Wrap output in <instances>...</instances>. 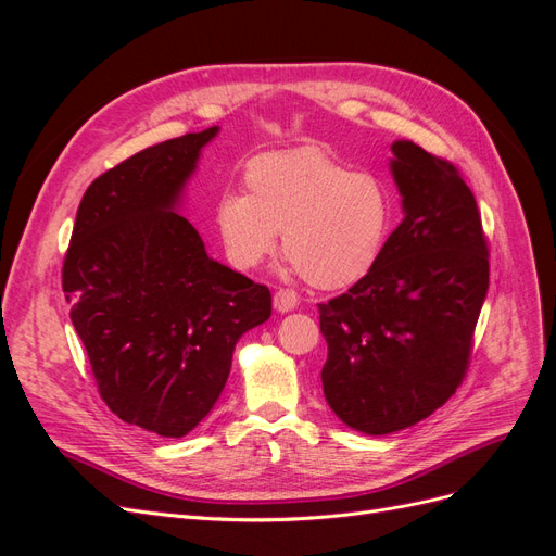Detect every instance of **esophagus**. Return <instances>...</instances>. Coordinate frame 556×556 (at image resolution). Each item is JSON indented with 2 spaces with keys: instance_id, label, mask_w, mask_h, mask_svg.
Wrapping results in <instances>:
<instances>
[{
  "instance_id": "34e87169",
  "label": "esophagus",
  "mask_w": 556,
  "mask_h": 556,
  "mask_svg": "<svg viewBox=\"0 0 556 556\" xmlns=\"http://www.w3.org/2000/svg\"><path fill=\"white\" fill-rule=\"evenodd\" d=\"M299 306V296L292 292V290H285L280 288L276 294H274V308L278 313H290Z\"/></svg>"
}]
</instances>
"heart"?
<instances>
[{
  "label": "heart",
  "instance_id": "1",
  "mask_svg": "<svg viewBox=\"0 0 556 556\" xmlns=\"http://www.w3.org/2000/svg\"><path fill=\"white\" fill-rule=\"evenodd\" d=\"M243 192L215 201V225L227 257L255 268L274 250L278 231L288 264L315 288L362 280L378 264L392 229V194L368 172L317 146L250 160Z\"/></svg>",
  "mask_w": 556,
  "mask_h": 556
}]
</instances>
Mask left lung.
I'll use <instances>...</instances> for the list:
<instances>
[{"mask_svg": "<svg viewBox=\"0 0 556 556\" xmlns=\"http://www.w3.org/2000/svg\"><path fill=\"white\" fill-rule=\"evenodd\" d=\"M390 172L401 225L371 274L317 304L325 399L368 435L413 427L454 394L490 288L478 204L459 172L406 139L392 143Z\"/></svg>", "mask_w": 556, "mask_h": 556, "instance_id": "1", "label": "left lung"}]
</instances>
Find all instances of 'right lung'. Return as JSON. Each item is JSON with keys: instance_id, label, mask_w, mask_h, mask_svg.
<instances>
[{"instance_id": "1", "label": "right lung", "mask_w": 556, "mask_h": 556, "mask_svg": "<svg viewBox=\"0 0 556 556\" xmlns=\"http://www.w3.org/2000/svg\"><path fill=\"white\" fill-rule=\"evenodd\" d=\"M220 127L150 146L80 199L62 288L99 394L127 425L182 439L220 399L239 339L271 292L208 257L180 213Z\"/></svg>"}]
</instances>
